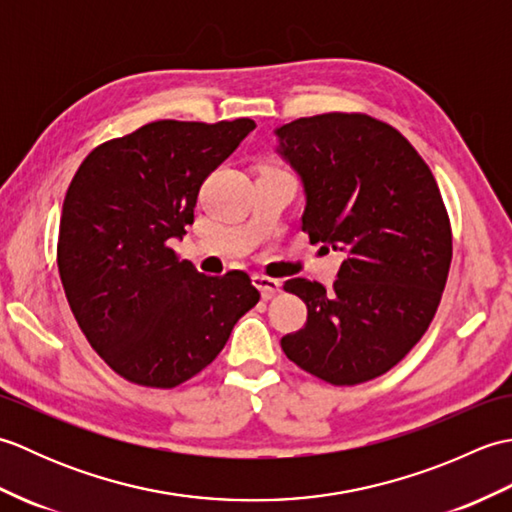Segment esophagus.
Here are the masks:
<instances>
[{
  "label": "esophagus",
  "mask_w": 512,
  "mask_h": 512,
  "mask_svg": "<svg viewBox=\"0 0 512 512\" xmlns=\"http://www.w3.org/2000/svg\"><path fill=\"white\" fill-rule=\"evenodd\" d=\"M253 284H255V288H259V292H262L264 299H273L277 292L281 290V281L279 279L264 277V275H255L253 277Z\"/></svg>",
  "instance_id": "1"
}]
</instances>
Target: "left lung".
Listing matches in <instances>:
<instances>
[{
  "label": "left lung",
  "mask_w": 512,
  "mask_h": 512,
  "mask_svg": "<svg viewBox=\"0 0 512 512\" xmlns=\"http://www.w3.org/2000/svg\"><path fill=\"white\" fill-rule=\"evenodd\" d=\"M275 136L306 193L301 228L345 255L332 290L286 281L308 321L281 350L325 383H365L409 354L440 306L453 244L436 178L398 129L367 114L297 118Z\"/></svg>",
  "instance_id": "8db88e82"
}]
</instances>
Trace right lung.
<instances>
[{
	"instance_id": "add662e5",
	"label": "right lung",
	"mask_w": 512,
	"mask_h": 512,
	"mask_svg": "<svg viewBox=\"0 0 512 512\" xmlns=\"http://www.w3.org/2000/svg\"><path fill=\"white\" fill-rule=\"evenodd\" d=\"M255 121H156L107 140L65 193L57 264L85 339L129 383L171 389L222 352L259 301L242 270L206 277L169 246L193 224L202 182Z\"/></svg>"
}]
</instances>
